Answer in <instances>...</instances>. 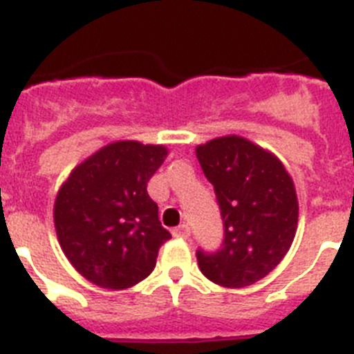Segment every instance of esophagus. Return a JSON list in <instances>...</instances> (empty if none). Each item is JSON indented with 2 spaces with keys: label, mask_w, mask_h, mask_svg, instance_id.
<instances>
[{
  "label": "esophagus",
  "mask_w": 354,
  "mask_h": 354,
  "mask_svg": "<svg viewBox=\"0 0 354 354\" xmlns=\"http://www.w3.org/2000/svg\"><path fill=\"white\" fill-rule=\"evenodd\" d=\"M171 234H174V237H180V239H187L189 237V227L187 225H179V227H175L174 230H171Z\"/></svg>",
  "instance_id": "34e87169"
}]
</instances>
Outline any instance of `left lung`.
I'll return each instance as SVG.
<instances>
[{
	"mask_svg": "<svg viewBox=\"0 0 354 354\" xmlns=\"http://www.w3.org/2000/svg\"><path fill=\"white\" fill-rule=\"evenodd\" d=\"M196 158L223 220L220 248L196 252L200 271L228 289L252 286L280 264L296 236L292 179L277 156L236 134L198 145Z\"/></svg>",
	"mask_w": 354,
	"mask_h": 354,
	"instance_id": "obj_1",
	"label": "left lung"
}]
</instances>
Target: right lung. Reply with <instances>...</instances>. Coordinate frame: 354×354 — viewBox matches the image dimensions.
Listing matches in <instances>:
<instances>
[{"label": "right lung", "instance_id": "add662e5", "mask_svg": "<svg viewBox=\"0 0 354 354\" xmlns=\"http://www.w3.org/2000/svg\"><path fill=\"white\" fill-rule=\"evenodd\" d=\"M162 145L133 140L97 150L71 171L55 202L65 257L88 282L127 289L149 277L170 232L161 227L147 183L167 158Z\"/></svg>", "mask_w": 354, "mask_h": 354}]
</instances>
